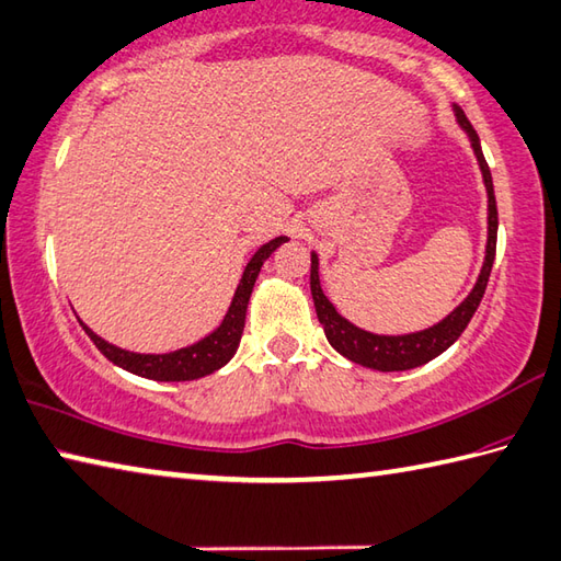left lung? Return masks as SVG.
Masks as SVG:
<instances>
[{
	"instance_id": "left-lung-1",
	"label": "left lung",
	"mask_w": 561,
	"mask_h": 561,
	"mask_svg": "<svg viewBox=\"0 0 561 561\" xmlns=\"http://www.w3.org/2000/svg\"><path fill=\"white\" fill-rule=\"evenodd\" d=\"M454 114H457V122L463 131H467L471 149L477 153V161L483 175L485 193H489V241H485V259L479 273V280L469 293V298L463 300L457 310L449 312L445 320L427 327L422 332L412 334H398V336H386V334H374L366 330H358L356 324L336 312L334 305L327 300L320 285V261H317V253L312 251V266H310V290L317 310V320H320L322 330L327 334V342H330L336 352L346 356L348 362L362 364L366 368H376V371H408V368H415L432 362V358L439 356L442 352L459 340L461 332L467 330L471 322L473 312H477L479 302L485 293V285H489V276L493 268L495 259V239H499V209H495V195H493V181L489 163H485L479 134L473 131L471 122L467 119L461 107L454 104Z\"/></svg>"
}]
</instances>
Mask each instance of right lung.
Segmentation results:
<instances>
[{"instance_id": "right-lung-1", "label": "right lung", "mask_w": 561, "mask_h": 561, "mask_svg": "<svg viewBox=\"0 0 561 561\" xmlns=\"http://www.w3.org/2000/svg\"><path fill=\"white\" fill-rule=\"evenodd\" d=\"M285 241H288V237H276L253 253L244 268V276H241V280L237 285V293H234V298H231L225 320H221V324L215 332H209L205 340H199L195 344L178 348V352H168V354H136V352H126V348L104 342L102 336L94 334L88 324L80 322L82 330L88 332L94 346H98L112 364L124 368V371L141 376V378L195 380V378L215 374L217 368L225 366L229 358L237 354V346L241 342V332H244L249 298H251L253 283H256V278H259L263 261H266L280 244H285Z\"/></svg>"}]
</instances>
